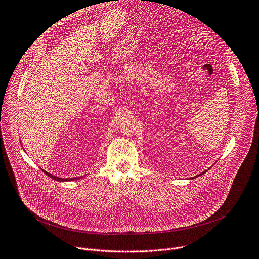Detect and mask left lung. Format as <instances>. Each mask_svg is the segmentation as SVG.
<instances>
[{"label": "left lung", "mask_w": 259, "mask_h": 259, "mask_svg": "<svg viewBox=\"0 0 259 259\" xmlns=\"http://www.w3.org/2000/svg\"><path fill=\"white\" fill-rule=\"evenodd\" d=\"M205 172H207V170H206V171H203V172H202V174H200V175H199V176H202V175H204V174H205ZM199 176H196V177H194V179H195V178H198V177H199ZM192 180H193V178H192Z\"/></svg>", "instance_id": "obj_1"}]
</instances>
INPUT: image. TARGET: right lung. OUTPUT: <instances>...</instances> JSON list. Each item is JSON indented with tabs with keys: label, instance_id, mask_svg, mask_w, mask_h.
<instances>
[{
	"label": "right lung",
	"instance_id": "1",
	"mask_svg": "<svg viewBox=\"0 0 259 259\" xmlns=\"http://www.w3.org/2000/svg\"><path fill=\"white\" fill-rule=\"evenodd\" d=\"M42 171H43L44 174H46L49 178H51V179H53L54 181H57V182H68V181H74V180H78V179H80L79 177H78V178H70V179H61V178L55 177V176H53V175H51V174H49V172L45 171L44 169H42Z\"/></svg>",
	"mask_w": 259,
	"mask_h": 259
}]
</instances>
